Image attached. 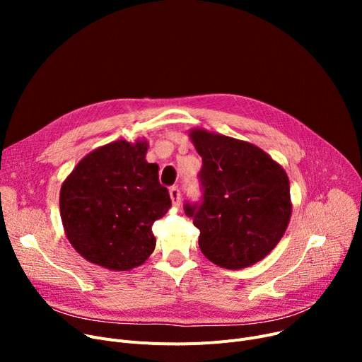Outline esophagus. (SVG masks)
Instances as JSON below:
<instances>
[{
    "instance_id": "obj_1",
    "label": "esophagus",
    "mask_w": 362,
    "mask_h": 362,
    "mask_svg": "<svg viewBox=\"0 0 362 362\" xmlns=\"http://www.w3.org/2000/svg\"><path fill=\"white\" fill-rule=\"evenodd\" d=\"M168 194H170V198H171V202H173V205H175V206H179V205H180V192H179V187H176V186L170 187Z\"/></svg>"
}]
</instances>
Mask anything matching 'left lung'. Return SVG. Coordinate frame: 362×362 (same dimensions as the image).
<instances>
[{"mask_svg": "<svg viewBox=\"0 0 362 362\" xmlns=\"http://www.w3.org/2000/svg\"><path fill=\"white\" fill-rule=\"evenodd\" d=\"M202 157V202L185 205L199 229L202 254L218 267L240 270L267 257L292 216L284 168L254 144L202 127L189 130Z\"/></svg>", "mask_w": 362, "mask_h": 362, "instance_id": "1", "label": "left lung"}]
</instances>
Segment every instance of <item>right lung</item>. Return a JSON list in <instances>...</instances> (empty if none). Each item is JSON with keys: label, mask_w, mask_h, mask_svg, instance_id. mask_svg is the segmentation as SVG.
<instances>
[{"label": "right lung", "mask_w": 362, "mask_h": 362, "mask_svg": "<svg viewBox=\"0 0 362 362\" xmlns=\"http://www.w3.org/2000/svg\"><path fill=\"white\" fill-rule=\"evenodd\" d=\"M148 141H114L90 151L60 189L64 233L86 261L112 272L142 265L156 250L152 224L171 206Z\"/></svg>", "instance_id": "add662e5"}]
</instances>
